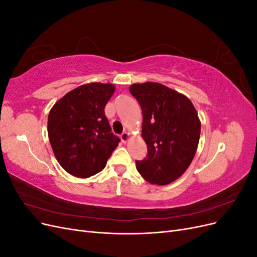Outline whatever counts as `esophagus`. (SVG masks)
Returning <instances> with one entry per match:
<instances>
[{"label":"esophagus","instance_id":"obj_1","mask_svg":"<svg viewBox=\"0 0 257 257\" xmlns=\"http://www.w3.org/2000/svg\"><path fill=\"white\" fill-rule=\"evenodd\" d=\"M120 138H121L122 143L125 144V143L128 141V139H130V134L127 133V132H123V133L120 135Z\"/></svg>","mask_w":257,"mask_h":257}]
</instances>
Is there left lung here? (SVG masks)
Instances as JSON below:
<instances>
[{"mask_svg":"<svg viewBox=\"0 0 257 257\" xmlns=\"http://www.w3.org/2000/svg\"><path fill=\"white\" fill-rule=\"evenodd\" d=\"M131 94L143 110L142 136L148 148L136 168L146 181L165 185L185 172L196 153L200 121L191 100L158 82L134 83Z\"/></svg>","mask_w":257,"mask_h":257,"instance_id":"left-lung-1","label":"left lung"}]
</instances>
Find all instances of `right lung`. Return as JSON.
Listing matches in <instances>:
<instances>
[{
    "label": "right lung",
    "mask_w": 257,
    "mask_h": 257,
    "mask_svg": "<svg viewBox=\"0 0 257 257\" xmlns=\"http://www.w3.org/2000/svg\"><path fill=\"white\" fill-rule=\"evenodd\" d=\"M115 88L92 82L60 98L48 115V136L59 164L68 174L89 178L102 172L120 139L111 133L105 106Z\"/></svg>",
    "instance_id": "right-lung-1"
}]
</instances>
